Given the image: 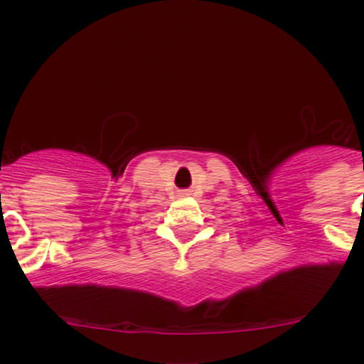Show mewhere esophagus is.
<instances>
[{"label":"esophagus","instance_id":"esophagus-1","mask_svg":"<svg viewBox=\"0 0 364 364\" xmlns=\"http://www.w3.org/2000/svg\"><path fill=\"white\" fill-rule=\"evenodd\" d=\"M182 194H187V191H182Z\"/></svg>","mask_w":364,"mask_h":364}]
</instances>
